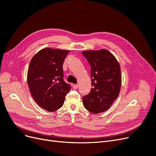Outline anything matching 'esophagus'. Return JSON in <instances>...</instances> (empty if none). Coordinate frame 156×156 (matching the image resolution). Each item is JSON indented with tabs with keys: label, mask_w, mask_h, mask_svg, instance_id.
Here are the masks:
<instances>
[{
	"label": "esophagus",
	"mask_w": 156,
	"mask_h": 156,
	"mask_svg": "<svg viewBox=\"0 0 156 156\" xmlns=\"http://www.w3.org/2000/svg\"><path fill=\"white\" fill-rule=\"evenodd\" d=\"M73 89H77L78 88V84H73Z\"/></svg>",
	"instance_id": "1"
}]
</instances>
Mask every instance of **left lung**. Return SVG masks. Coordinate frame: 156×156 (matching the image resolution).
<instances>
[{
  "label": "left lung",
  "mask_w": 156,
  "mask_h": 156,
  "mask_svg": "<svg viewBox=\"0 0 156 156\" xmlns=\"http://www.w3.org/2000/svg\"><path fill=\"white\" fill-rule=\"evenodd\" d=\"M90 65V92L83 97L84 107L94 114L103 112L119 96L121 88L120 66L115 56L106 49L82 52Z\"/></svg>",
  "instance_id": "left-lung-1"
}]
</instances>
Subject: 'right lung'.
I'll use <instances>...</instances> for the list:
<instances>
[{"instance_id": "add662e5", "label": "right lung", "mask_w": 156, "mask_h": 156, "mask_svg": "<svg viewBox=\"0 0 156 156\" xmlns=\"http://www.w3.org/2000/svg\"><path fill=\"white\" fill-rule=\"evenodd\" d=\"M69 50L45 48L33 56L27 73V83L36 103L49 112L58 110L64 104L70 90L64 81L62 65Z\"/></svg>"}]
</instances>
